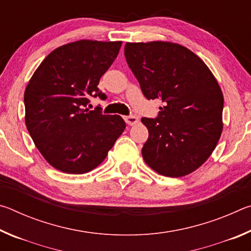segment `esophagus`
Wrapping results in <instances>:
<instances>
[{"label": "esophagus", "instance_id": "34e87169", "mask_svg": "<svg viewBox=\"0 0 251 251\" xmlns=\"http://www.w3.org/2000/svg\"><path fill=\"white\" fill-rule=\"evenodd\" d=\"M124 120H125V122L127 123V124L130 125V126L137 124V123H138V118L136 117V116H133V115L124 116Z\"/></svg>", "mask_w": 251, "mask_h": 251}]
</instances>
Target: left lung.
Instances as JSON below:
<instances>
[{"label":"left lung","mask_w":251,"mask_h":251,"mask_svg":"<svg viewBox=\"0 0 251 251\" xmlns=\"http://www.w3.org/2000/svg\"><path fill=\"white\" fill-rule=\"evenodd\" d=\"M125 57L146 99L165 104L156 118H142L148 129L145 163L167 177L196 171L223 131L224 96L217 79L196 54L171 42L126 43Z\"/></svg>","instance_id":"8db88e82"}]
</instances>
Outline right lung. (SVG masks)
Segmentation results:
<instances>
[{"label":"right lung","instance_id":"add662e5","mask_svg":"<svg viewBox=\"0 0 251 251\" xmlns=\"http://www.w3.org/2000/svg\"><path fill=\"white\" fill-rule=\"evenodd\" d=\"M122 42L80 40L55 49L34 72L24 93L25 124L50 165L85 174L108 154L126 124L120 115L86 108L90 96L105 100L97 85Z\"/></svg>","mask_w":251,"mask_h":251}]
</instances>
